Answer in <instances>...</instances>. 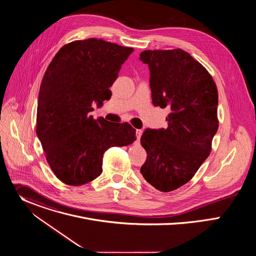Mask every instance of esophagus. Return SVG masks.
<instances>
[{"label":"esophagus","instance_id":"obj_1","mask_svg":"<svg viewBox=\"0 0 256 256\" xmlns=\"http://www.w3.org/2000/svg\"><path fill=\"white\" fill-rule=\"evenodd\" d=\"M136 140H138V142H140V136H142V130H136Z\"/></svg>","mask_w":256,"mask_h":256}]
</instances>
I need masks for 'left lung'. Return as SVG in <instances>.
I'll return each instance as SVG.
<instances>
[{"mask_svg":"<svg viewBox=\"0 0 256 256\" xmlns=\"http://www.w3.org/2000/svg\"><path fill=\"white\" fill-rule=\"evenodd\" d=\"M155 106L168 107L167 128H147L140 138L147 160L140 174L156 190L169 192L184 186L208 157L218 128V90L206 68L176 48L144 50Z\"/></svg>","mask_w":256,"mask_h":256,"instance_id":"obj_1","label":"left lung"}]
</instances>
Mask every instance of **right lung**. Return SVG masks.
<instances>
[{
    "label": "right lung",
    "instance_id": "add662e5",
    "mask_svg": "<svg viewBox=\"0 0 256 256\" xmlns=\"http://www.w3.org/2000/svg\"><path fill=\"white\" fill-rule=\"evenodd\" d=\"M134 52L103 40L64 46L44 76L38 103L36 134L54 175L64 184L83 186L102 173L103 154L110 147L134 142L128 122L97 120L92 105L110 99L122 64Z\"/></svg>",
    "mask_w": 256,
    "mask_h": 256
}]
</instances>
